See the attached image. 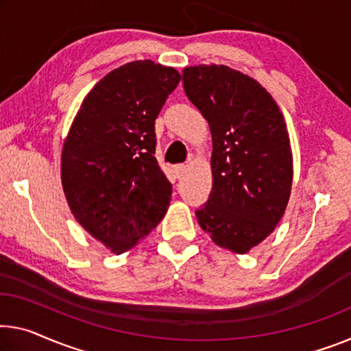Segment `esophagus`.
<instances>
[{
	"label": "esophagus",
	"instance_id": "1",
	"mask_svg": "<svg viewBox=\"0 0 351 351\" xmlns=\"http://www.w3.org/2000/svg\"><path fill=\"white\" fill-rule=\"evenodd\" d=\"M186 169H188V166L186 165H177L176 168H174V172H176V177L177 179H182L183 176H185V172H186Z\"/></svg>",
	"mask_w": 351,
	"mask_h": 351
}]
</instances>
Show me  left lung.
Masks as SVG:
<instances>
[{"label": "left lung", "instance_id": "1", "mask_svg": "<svg viewBox=\"0 0 351 351\" xmlns=\"http://www.w3.org/2000/svg\"><path fill=\"white\" fill-rule=\"evenodd\" d=\"M182 82L213 141V186L197 223L219 247L246 254L276 228L292 190L284 116L265 88L228 66L186 67Z\"/></svg>", "mask_w": 351, "mask_h": 351}]
</instances>
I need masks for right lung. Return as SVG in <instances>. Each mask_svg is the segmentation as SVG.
<instances>
[{
  "instance_id": "obj_1",
  "label": "right lung",
  "mask_w": 351,
  "mask_h": 351,
  "mask_svg": "<svg viewBox=\"0 0 351 351\" xmlns=\"http://www.w3.org/2000/svg\"><path fill=\"white\" fill-rule=\"evenodd\" d=\"M180 73L150 59L114 69L84 97L64 141L61 180L75 219L114 254L157 228L172 185L154 157L155 119Z\"/></svg>"
}]
</instances>
